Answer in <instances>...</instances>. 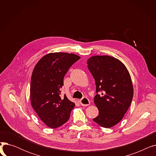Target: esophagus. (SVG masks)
<instances>
[{
	"label": "esophagus",
	"mask_w": 156,
	"mask_h": 156,
	"mask_svg": "<svg viewBox=\"0 0 156 156\" xmlns=\"http://www.w3.org/2000/svg\"><path fill=\"white\" fill-rule=\"evenodd\" d=\"M79 102H80V104L83 106H87V105H90V101L86 97H83L82 99L80 100Z\"/></svg>",
	"instance_id": "1"
}]
</instances>
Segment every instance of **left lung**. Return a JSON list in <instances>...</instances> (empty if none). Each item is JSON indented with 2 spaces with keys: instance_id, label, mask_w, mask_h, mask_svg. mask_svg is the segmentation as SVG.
I'll return each instance as SVG.
<instances>
[{
  "instance_id": "8db88e82",
  "label": "left lung",
  "mask_w": 156,
  "mask_h": 156,
  "mask_svg": "<svg viewBox=\"0 0 156 156\" xmlns=\"http://www.w3.org/2000/svg\"><path fill=\"white\" fill-rule=\"evenodd\" d=\"M87 64L95 81L94 103L99 111L93 121L102 127L111 128L122 119L132 101L129 73L120 61L109 55L93 56Z\"/></svg>"
}]
</instances>
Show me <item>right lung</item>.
<instances>
[{"instance_id": "right-lung-1", "label": "right lung", "mask_w": 156, "mask_h": 156, "mask_svg": "<svg viewBox=\"0 0 156 156\" xmlns=\"http://www.w3.org/2000/svg\"><path fill=\"white\" fill-rule=\"evenodd\" d=\"M80 57L73 54L56 52L44 56L32 73L30 99L33 108L39 118L48 127L56 128L66 122L75 103L60 88L63 79L71 66Z\"/></svg>"}]
</instances>
